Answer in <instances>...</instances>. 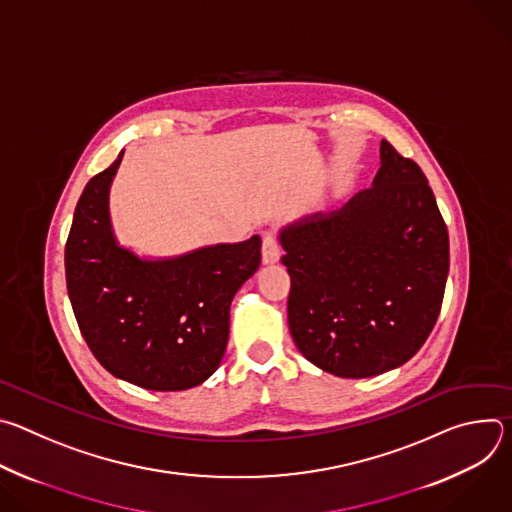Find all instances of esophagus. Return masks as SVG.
<instances>
[{
  "label": "esophagus",
  "mask_w": 512,
  "mask_h": 512,
  "mask_svg": "<svg viewBox=\"0 0 512 512\" xmlns=\"http://www.w3.org/2000/svg\"><path fill=\"white\" fill-rule=\"evenodd\" d=\"M281 257V245L275 233L263 235V263H277Z\"/></svg>",
  "instance_id": "34e87169"
}]
</instances>
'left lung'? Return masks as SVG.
<instances>
[{"mask_svg": "<svg viewBox=\"0 0 512 512\" xmlns=\"http://www.w3.org/2000/svg\"><path fill=\"white\" fill-rule=\"evenodd\" d=\"M279 243L289 332L318 369L367 379L423 346L442 310L450 239L425 174L387 139L371 188L287 225Z\"/></svg>", "mask_w": 512, "mask_h": 512, "instance_id": "obj_1", "label": "left lung"}]
</instances>
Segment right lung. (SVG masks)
<instances>
[{"label": "right lung", "mask_w": 512, "mask_h": 512, "mask_svg": "<svg viewBox=\"0 0 512 512\" xmlns=\"http://www.w3.org/2000/svg\"><path fill=\"white\" fill-rule=\"evenodd\" d=\"M121 158L89 180L75 208L64 249L72 312L113 377L150 391L192 389L223 360L231 302L259 269L261 239L137 257L111 229L109 188Z\"/></svg>", "instance_id": "obj_1"}]
</instances>
